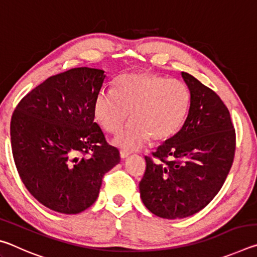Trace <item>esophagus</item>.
<instances>
[{"instance_id": "obj_1", "label": "esophagus", "mask_w": 257, "mask_h": 257, "mask_svg": "<svg viewBox=\"0 0 257 257\" xmlns=\"http://www.w3.org/2000/svg\"><path fill=\"white\" fill-rule=\"evenodd\" d=\"M129 154H130V152H129V151H125V150H121V151H120V156H121V159H125Z\"/></svg>"}]
</instances>
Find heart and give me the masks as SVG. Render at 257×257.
Instances as JSON below:
<instances>
[{
  "label": "heart",
  "mask_w": 257,
  "mask_h": 257,
  "mask_svg": "<svg viewBox=\"0 0 257 257\" xmlns=\"http://www.w3.org/2000/svg\"><path fill=\"white\" fill-rule=\"evenodd\" d=\"M190 105L185 82L150 72H130L116 80L115 92L102 89L95 99V116L108 134H116L129 118L132 122L115 138V144L135 150L149 139L164 141L184 123Z\"/></svg>",
  "instance_id": "obj_1"
}]
</instances>
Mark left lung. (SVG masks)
Masks as SVG:
<instances>
[{
    "label": "left lung",
    "mask_w": 257,
    "mask_h": 257,
    "mask_svg": "<svg viewBox=\"0 0 257 257\" xmlns=\"http://www.w3.org/2000/svg\"><path fill=\"white\" fill-rule=\"evenodd\" d=\"M190 92L184 124L151 156L139 182L145 206L160 217L193 215L223 186L236 151V132L227 106L214 90L181 72Z\"/></svg>",
    "instance_id": "left-lung-1"
}]
</instances>
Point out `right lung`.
<instances>
[{
  "label": "right lung",
  "mask_w": 257,
  "mask_h": 257,
  "mask_svg": "<svg viewBox=\"0 0 257 257\" xmlns=\"http://www.w3.org/2000/svg\"><path fill=\"white\" fill-rule=\"evenodd\" d=\"M104 81L101 69L58 73L30 90L12 114L17 170L29 193L55 212L76 214L88 208L104 175L120 162L118 149L94 122Z\"/></svg>",
  "instance_id": "obj_1"
}]
</instances>
